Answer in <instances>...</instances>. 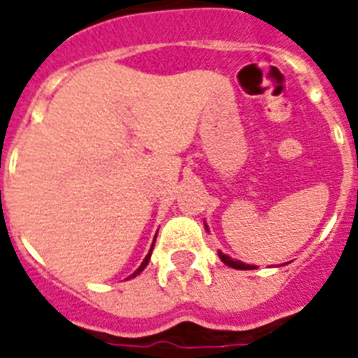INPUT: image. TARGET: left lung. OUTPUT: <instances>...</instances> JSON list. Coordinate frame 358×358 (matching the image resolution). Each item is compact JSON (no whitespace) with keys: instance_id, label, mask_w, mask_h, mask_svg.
I'll return each instance as SVG.
<instances>
[{"instance_id":"obj_1","label":"left lung","mask_w":358,"mask_h":358,"mask_svg":"<svg viewBox=\"0 0 358 358\" xmlns=\"http://www.w3.org/2000/svg\"><path fill=\"white\" fill-rule=\"evenodd\" d=\"M220 260L224 264H227L229 267H235V269H253V266H248V264H242L238 260H233V258H229L224 253H220Z\"/></svg>"}]
</instances>
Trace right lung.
Segmentation results:
<instances>
[{"mask_svg": "<svg viewBox=\"0 0 358 358\" xmlns=\"http://www.w3.org/2000/svg\"><path fill=\"white\" fill-rule=\"evenodd\" d=\"M152 245H155V244H152ZM151 251H152V248H151ZM151 251H149V255H147V257H145V260H143V262H142V266L138 267L136 271H134L133 275H131V276H136V275H140V273H142L143 269H145V266H147V264H149V258H151Z\"/></svg>", "mask_w": 358, "mask_h": 358, "instance_id": "obj_1", "label": "right lung"}]
</instances>
